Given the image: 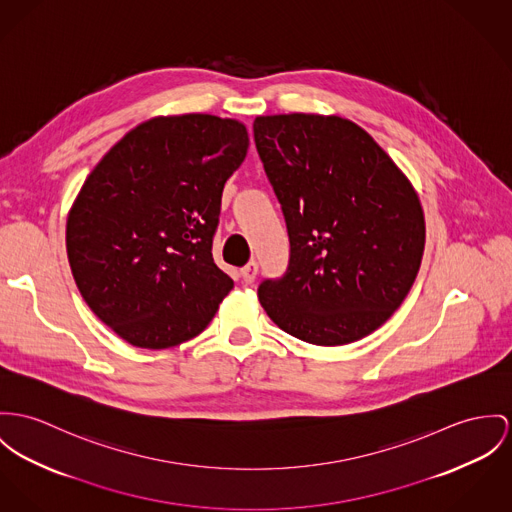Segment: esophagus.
Masks as SVG:
<instances>
[{
  "instance_id": "obj_1",
  "label": "esophagus",
  "mask_w": 512,
  "mask_h": 512,
  "mask_svg": "<svg viewBox=\"0 0 512 512\" xmlns=\"http://www.w3.org/2000/svg\"><path fill=\"white\" fill-rule=\"evenodd\" d=\"M257 273H259V265H257L255 261H249V263L239 271L241 282H243V284H251V282L255 280Z\"/></svg>"
}]
</instances>
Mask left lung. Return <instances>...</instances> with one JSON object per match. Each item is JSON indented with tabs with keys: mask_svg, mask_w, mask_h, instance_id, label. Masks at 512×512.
Listing matches in <instances>:
<instances>
[{
	"mask_svg": "<svg viewBox=\"0 0 512 512\" xmlns=\"http://www.w3.org/2000/svg\"><path fill=\"white\" fill-rule=\"evenodd\" d=\"M253 138L290 239L286 273L257 288L261 306L312 345L370 335L421 267L425 216L413 185L347 118L257 117Z\"/></svg>",
	"mask_w": 512,
	"mask_h": 512,
	"instance_id": "left-lung-1",
	"label": "left lung"
}]
</instances>
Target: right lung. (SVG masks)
Instances as JSON below:
<instances>
[{"mask_svg": "<svg viewBox=\"0 0 512 512\" xmlns=\"http://www.w3.org/2000/svg\"><path fill=\"white\" fill-rule=\"evenodd\" d=\"M247 146L232 118H152L85 179L66 224L68 261L85 304L126 343L167 349L197 337L234 288L212 241Z\"/></svg>", "mask_w": 512, "mask_h": 512, "instance_id": "add662e5", "label": "right lung"}]
</instances>
